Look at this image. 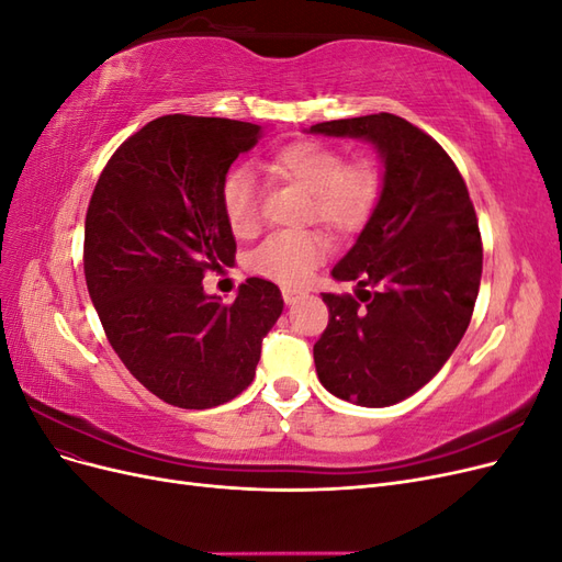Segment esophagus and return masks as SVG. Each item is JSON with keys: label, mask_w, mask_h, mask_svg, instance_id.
<instances>
[{"label": "esophagus", "mask_w": 562, "mask_h": 562, "mask_svg": "<svg viewBox=\"0 0 562 562\" xmlns=\"http://www.w3.org/2000/svg\"><path fill=\"white\" fill-rule=\"evenodd\" d=\"M281 295H283V302H285V304H295V302L302 297V293L295 291V288H283Z\"/></svg>", "instance_id": "34e87169"}]
</instances>
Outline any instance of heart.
Wrapping results in <instances>:
<instances>
[{"instance_id": "b5f03b06", "label": "heart", "mask_w": 562, "mask_h": 562, "mask_svg": "<svg viewBox=\"0 0 562 562\" xmlns=\"http://www.w3.org/2000/svg\"><path fill=\"white\" fill-rule=\"evenodd\" d=\"M265 171L310 194V220L337 234L359 232L382 199V171L372 161H351L342 149L321 140H293L265 159ZM220 209L234 236H252L260 227L258 184L246 168H232L220 184ZM328 255V244L316 232L274 234L248 255L252 274L300 283Z\"/></svg>"}]
</instances>
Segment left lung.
Masks as SVG:
<instances>
[{"label": "left lung", "mask_w": 562, "mask_h": 562, "mask_svg": "<svg viewBox=\"0 0 562 562\" xmlns=\"http://www.w3.org/2000/svg\"><path fill=\"white\" fill-rule=\"evenodd\" d=\"M375 145L382 199L323 293L328 328L314 345L321 384L342 401L386 407L427 384L464 337L479 297L483 244L464 178L431 135L380 112L310 128Z\"/></svg>", "instance_id": "8db88e82"}]
</instances>
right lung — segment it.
I'll return each instance as SVG.
<instances>
[{
    "label": "right lung",
    "mask_w": 562,
    "mask_h": 562,
    "mask_svg": "<svg viewBox=\"0 0 562 562\" xmlns=\"http://www.w3.org/2000/svg\"><path fill=\"white\" fill-rule=\"evenodd\" d=\"M260 135L234 119L159 116L114 151L87 211L83 274L110 345L145 389L184 411L239 396L283 312L279 288L258 277L232 304L201 285L234 262L220 184Z\"/></svg>",
    "instance_id": "add662e5"
}]
</instances>
